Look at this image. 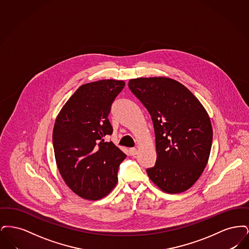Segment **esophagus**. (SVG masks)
Here are the masks:
<instances>
[{"label": "esophagus", "mask_w": 249, "mask_h": 249, "mask_svg": "<svg viewBox=\"0 0 249 249\" xmlns=\"http://www.w3.org/2000/svg\"><path fill=\"white\" fill-rule=\"evenodd\" d=\"M129 152H130V156H135V155L137 154L138 150L135 147H131V148H130Z\"/></svg>", "instance_id": "1"}]
</instances>
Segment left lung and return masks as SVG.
<instances>
[{
  "mask_svg": "<svg viewBox=\"0 0 249 249\" xmlns=\"http://www.w3.org/2000/svg\"><path fill=\"white\" fill-rule=\"evenodd\" d=\"M128 86L153 121L157 160L146 169L148 177L167 193L189 190L211 151L213 130L207 112L185 86L171 78L130 79Z\"/></svg>",
  "mask_w": 249,
  "mask_h": 249,
  "instance_id": "obj_1",
  "label": "left lung"
}]
</instances>
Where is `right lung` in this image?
<instances>
[{
    "mask_svg": "<svg viewBox=\"0 0 249 249\" xmlns=\"http://www.w3.org/2000/svg\"><path fill=\"white\" fill-rule=\"evenodd\" d=\"M124 81L85 84L60 110L53 129V147L60 176L75 194L99 200L115 188L124 154L107 137L113 133L111 106Z\"/></svg>",
    "mask_w": 249,
    "mask_h": 249,
    "instance_id": "add662e5",
    "label": "right lung"
}]
</instances>
